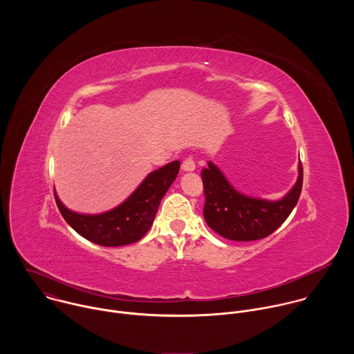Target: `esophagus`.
<instances>
[{
    "mask_svg": "<svg viewBox=\"0 0 354 354\" xmlns=\"http://www.w3.org/2000/svg\"><path fill=\"white\" fill-rule=\"evenodd\" d=\"M180 168H182L183 172H192V171L196 169V164H194V161L192 158H185Z\"/></svg>",
    "mask_w": 354,
    "mask_h": 354,
    "instance_id": "1",
    "label": "esophagus"
}]
</instances>
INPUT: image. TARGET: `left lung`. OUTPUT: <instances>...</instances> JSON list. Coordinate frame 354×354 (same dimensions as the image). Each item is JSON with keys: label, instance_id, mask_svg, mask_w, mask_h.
<instances>
[{"label": "left lung", "instance_id": "left-lung-1", "mask_svg": "<svg viewBox=\"0 0 354 354\" xmlns=\"http://www.w3.org/2000/svg\"><path fill=\"white\" fill-rule=\"evenodd\" d=\"M298 180L279 201L248 197L236 192L220 169L209 162L201 169L205 192L203 216L207 225L231 241H257L274 232L295 207L302 190V164Z\"/></svg>", "mask_w": 354, "mask_h": 354}]
</instances>
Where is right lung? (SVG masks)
<instances>
[{
	"label": "right lung",
	"mask_w": 354,
	"mask_h": 354,
	"mask_svg": "<svg viewBox=\"0 0 354 354\" xmlns=\"http://www.w3.org/2000/svg\"><path fill=\"white\" fill-rule=\"evenodd\" d=\"M180 162L174 161L151 172L137 190L119 207L97 216L70 212L55 198L64 220L85 239L102 246H122L140 241L153 225L158 206L179 172Z\"/></svg>",
	"instance_id": "1"
}]
</instances>
